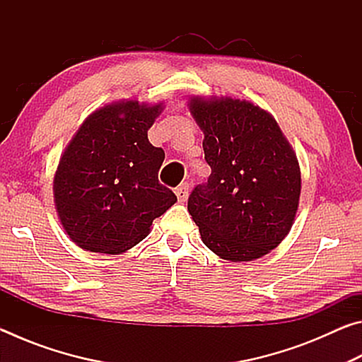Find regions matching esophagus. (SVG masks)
<instances>
[{
  "mask_svg": "<svg viewBox=\"0 0 362 362\" xmlns=\"http://www.w3.org/2000/svg\"><path fill=\"white\" fill-rule=\"evenodd\" d=\"M188 189H189V185H188L187 182L180 183V185L175 188V194H177V198H179L180 203H185V201H187V198H188Z\"/></svg>",
  "mask_w": 362,
  "mask_h": 362,
  "instance_id": "34e87169",
  "label": "esophagus"
}]
</instances>
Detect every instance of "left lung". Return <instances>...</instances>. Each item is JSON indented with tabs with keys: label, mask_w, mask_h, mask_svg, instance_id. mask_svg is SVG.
<instances>
[{
	"label": "left lung",
	"mask_w": 362,
	"mask_h": 362,
	"mask_svg": "<svg viewBox=\"0 0 362 362\" xmlns=\"http://www.w3.org/2000/svg\"><path fill=\"white\" fill-rule=\"evenodd\" d=\"M189 110L212 173L188 196V212L214 254L259 259L284 240L296 217L297 158L272 115L250 102L193 99Z\"/></svg>",
	"instance_id": "8db88e82"
}]
</instances>
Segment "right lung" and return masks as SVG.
<instances>
[{
  "mask_svg": "<svg viewBox=\"0 0 362 362\" xmlns=\"http://www.w3.org/2000/svg\"><path fill=\"white\" fill-rule=\"evenodd\" d=\"M161 105H107L89 116L60 158L54 198L65 231L90 252L121 254L177 201L158 180L164 150L148 142Z\"/></svg>",
  "mask_w": 362,
  "mask_h": 362,
  "instance_id": "obj_1",
  "label": "right lung"
}]
</instances>
